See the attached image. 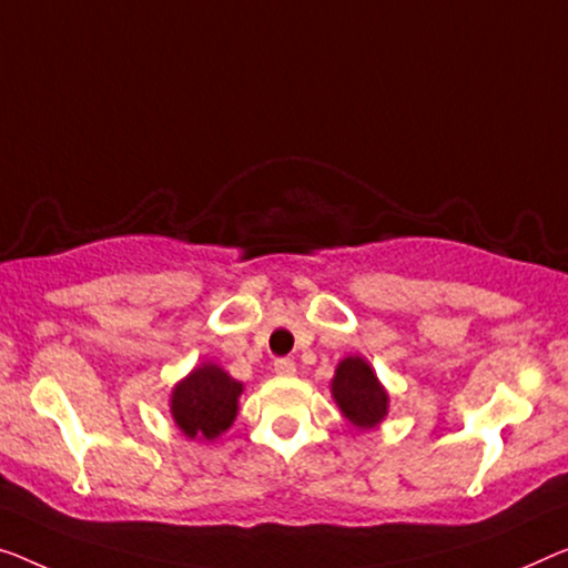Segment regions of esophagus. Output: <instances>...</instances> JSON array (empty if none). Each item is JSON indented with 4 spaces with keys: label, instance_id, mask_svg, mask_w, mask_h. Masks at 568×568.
<instances>
[{
    "label": "esophagus",
    "instance_id": "34e87169",
    "mask_svg": "<svg viewBox=\"0 0 568 568\" xmlns=\"http://www.w3.org/2000/svg\"><path fill=\"white\" fill-rule=\"evenodd\" d=\"M275 372H277V375L291 377V375H295V362L291 357H277L275 359Z\"/></svg>",
    "mask_w": 568,
    "mask_h": 568
}]
</instances>
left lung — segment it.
Returning a JSON list of instances; mask_svg holds the SVG:
<instances>
[{"label":"left lung","mask_w":568,"mask_h":568,"mask_svg":"<svg viewBox=\"0 0 568 568\" xmlns=\"http://www.w3.org/2000/svg\"><path fill=\"white\" fill-rule=\"evenodd\" d=\"M332 393L344 416L357 428H372L385 418L387 395L377 383L375 372L362 357L338 362Z\"/></svg>","instance_id":"obj_1"}]
</instances>
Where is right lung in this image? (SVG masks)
<instances>
[{
    "instance_id": "add662e5",
    "label": "right lung",
    "mask_w": 568,
    "mask_h": 568,
    "mask_svg": "<svg viewBox=\"0 0 568 568\" xmlns=\"http://www.w3.org/2000/svg\"><path fill=\"white\" fill-rule=\"evenodd\" d=\"M236 383L222 367L201 365L173 390V418L189 438H216L236 418Z\"/></svg>"
}]
</instances>
